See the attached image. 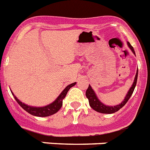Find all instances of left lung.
<instances>
[{
  "label": "left lung",
  "instance_id": "obj_1",
  "mask_svg": "<svg viewBox=\"0 0 150 150\" xmlns=\"http://www.w3.org/2000/svg\"><path fill=\"white\" fill-rule=\"evenodd\" d=\"M128 46H129V48L132 50V51L133 52V53L135 54L134 50V48L132 47V46L130 44L129 42H128ZM137 74H138V69H137V73H136V75H135L134 80V83L132 84V87L130 88V89L128 90V93H127L126 96L125 97V99L123 100L122 102H121V104H120L119 105L116 106H107L104 104L102 102L100 101L98 97H97L96 94L94 91V90L92 89V88L91 87V86H88V88H87L86 91V98L88 99V102H89L90 107L92 108L93 110H95V111L98 112H101V113H107V114H110V113H113V112H117L119 110H120L122 107H124L125 105L128 100H129V98H131L132 95L133 94V91L134 90L135 86H136V84H137Z\"/></svg>",
  "mask_w": 150,
  "mask_h": 150
}]
</instances>
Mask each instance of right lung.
I'll use <instances>...</instances> for the list:
<instances>
[{
	"label": "right lung",
	"mask_w": 150,
	"mask_h": 150,
	"mask_svg": "<svg viewBox=\"0 0 150 150\" xmlns=\"http://www.w3.org/2000/svg\"><path fill=\"white\" fill-rule=\"evenodd\" d=\"M76 85V83H71V84L68 85L63 91H62V93L59 95V97L54 100L52 104H49L45 107H31V106H28L27 104H24L22 101L18 100L16 97L14 95V94L12 92L13 95L14 96V98L17 101L19 105L23 108L26 112H28L30 114L33 115L35 116H40V117H46V116H51V115L55 114V112H57L59 110L61 109V107L62 106V102H63V99L65 98L66 95H67V91L69 89L73 87L74 86Z\"/></svg>",
	"instance_id": "1"
}]
</instances>
